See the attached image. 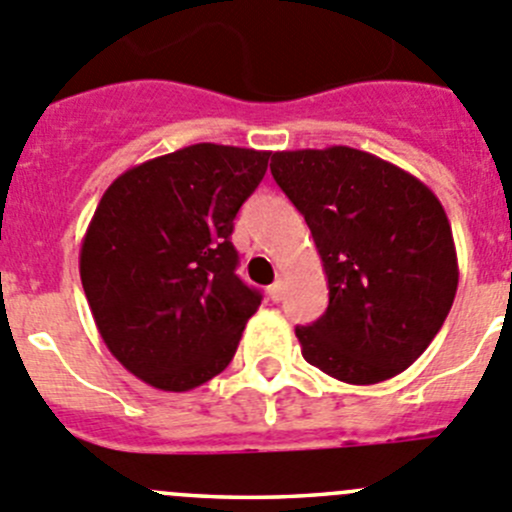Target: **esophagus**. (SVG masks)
Returning <instances> with one entry per match:
<instances>
[{
    "mask_svg": "<svg viewBox=\"0 0 512 512\" xmlns=\"http://www.w3.org/2000/svg\"><path fill=\"white\" fill-rule=\"evenodd\" d=\"M284 289H286L284 281L276 279L274 284L269 286V299H271V301H281V299H284Z\"/></svg>",
    "mask_w": 512,
    "mask_h": 512,
    "instance_id": "esophagus-1",
    "label": "esophagus"
}]
</instances>
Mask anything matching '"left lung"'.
<instances>
[{
  "label": "left lung",
  "instance_id": "obj_1",
  "mask_svg": "<svg viewBox=\"0 0 512 512\" xmlns=\"http://www.w3.org/2000/svg\"><path fill=\"white\" fill-rule=\"evenodd\" d=\"M271 175L314 236L329 306L296 326L309 364L347 384L405 372L445 324L457 253L445 208L407 170L364 150H284Z\"/></svg>",
  "mask_w": 512,
  "mask_h": 512
}]
</instances>
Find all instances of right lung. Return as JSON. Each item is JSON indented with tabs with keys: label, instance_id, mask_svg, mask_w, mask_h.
<instances>
[{
	"label": "right lung",
	"instance_id": "obj_1",
	"mask_svg": "<svg viewBox=\"0 0 512 512\" xmlns=\"http://www.w3.org/2000/svg\"><path fill=\"white\" fill-rule=\"evenodd\" d=\"M271 153L198 143L110 183L80 248L97 332L145 384L188 392L228 367L261 294L236 276L233 218Z\"/></svg>",
	"mask_w": 512,
	"mask_h": 512
}]
</instances>
